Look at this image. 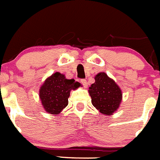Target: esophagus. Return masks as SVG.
Segmentation results:
<instances>
[{
  "mask_svg": "<svg viewBox=\"0 0 160 160\" xmlns=\"http://www.w3.org/2000/svg\"><path fill=\"white\" fill-rule=\"evenodd\" d=\"M81 82H82V84L83 85L84 88H87V86H88V82H87L86 80L82 79V80H81Z\"/></svg>",
  "mask_w": 160,
  "mask_h": 160,
  "instance_id": "1",
  "label": "esophagus"
}]
</instances>
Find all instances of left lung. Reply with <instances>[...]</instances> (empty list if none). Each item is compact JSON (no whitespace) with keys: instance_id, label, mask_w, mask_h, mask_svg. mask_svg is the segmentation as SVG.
Listing matches in <instances>:
<instances>
[{"instance_id":"1","label":"left lung","mask_w":160,"mask_h":160,"mask_svg":"<svg viewBox=\"0 0 160 160\" xmlns=\"http://www.w3.org/2000/svg\"><path fill=\"white\" fill-rule=\"evenodd\" d=\"M88 88L92 103L102 114L110 116L119 108L122 91L105 72L98 73L95 76V82Z\"/></svg>"}]
</instances>
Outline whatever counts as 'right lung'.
<instances>
[{
  "mask_svg": "<svg viewBox=\"0 0 160 160\" xmlns=\"http://www.w3.org/2000/svg\"><path fill=\"white\" fill-rule=\"evenodd\" d=\"M80 86L75 79H68L60 72L53 73L39 88V96L44 110L52 115H59L68 104L70 92Z\"/></svg>",
  "mask_w": 160,
  "mask_h": 160,
  "instance_id": "add662e5",
  "label": "right lung"
}]
</instances>
